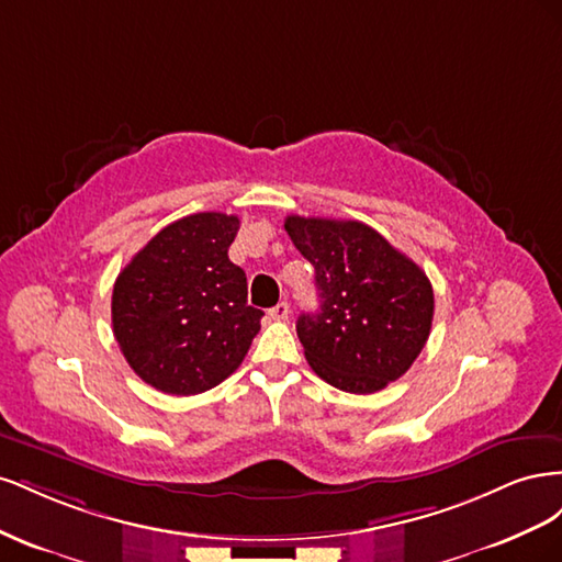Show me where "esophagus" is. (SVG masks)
Segmentation results:
<instances>
[{
    "label": "esophagus",
    "mask_w": 562,
    "mask_h": 562,
    "mask_svg": "<svg viewBox=\"0 0 562 562\" xmlns=\"http://www.w3.org/2000/svg\"><path fill=\"white\" fill-rule=\"evenodd\" d=\"M269 316L274 321H285L288 316H291V307H288V302H279L277 307L269 310Z\"/></svg>",
    "instance_id": "1"
}]
</instances>
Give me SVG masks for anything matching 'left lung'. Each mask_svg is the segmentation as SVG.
Segmentation results:
<instances>
[{"label":"left lung","instance_id":"1","mask_svg":"<svg viewBox=\"0 0 562 562\" xmlns=\"http://www.w3.org/2000/svg\"><path fill=\"white\" fill-rule=\"evenodd\" d=\"M283 227L316 269L321 310L297 318L316 375L349 394H375L405 375L434 321L427 274L356 220L288 215Z\"/></svg>","mask_w":562,"mask_h":562}]
</instances>
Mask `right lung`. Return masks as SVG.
I'll return each mask as SVG.
<instances>
[{
    "label": "right lung",
    "mask_w": 562,
    "mask_h": 562,
    "mask_svg": "<svg viewBox=\"0 0 562 562\" xmlns=\"http://www.w3.org/2000/svg\"><path fill=\"white\" fill-rule=\"evenodd\" d=\"M239 217L194 213L164 227L122 269L112 330L135 375L171 396H194L241 366L262 310L229 260Z\"/></svg>",
    "instance_id": "1"
}]
</instances>
